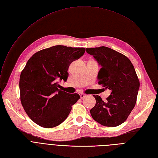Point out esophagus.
<instances>
[{
  "label": "esophagus",
  "instance_id": "esophagus-1",
  "mask_svg": "<svg viewBox=\"0 0 158 158\" xmlns=\"http://www.w3.org/2000/svg\"><path fill=\"white\" fill-rule=\"evenodd\" d=\"M87 95L86 94H84V93H81V94H80V98L81 99H84V98Z\"/></svg>",
  "mask_w": 158,
  "mask_h": 158
}]
</instances>
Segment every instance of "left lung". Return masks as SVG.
<instances>
[{
    "label": "left lung",
    "mask_w": 158,
    "mask_h": 158,
    "mask_svg": "<svg viewBox=\"0 0 158 158\" xmlns=\"http://www.w3.org/2000/svg\"><path fill=\"white\" fill-rule=\"evenodd\" d=\"M101 66L98 84L109 89L111 93L103 102L98 95H93L94 107L90 110L96 122L106 127L123 123L136 105L139 82L130 60L109 48L102 46L86 48Z\"/></svg>",
    "instance_id": "left-lung-1"
}]
</instances>
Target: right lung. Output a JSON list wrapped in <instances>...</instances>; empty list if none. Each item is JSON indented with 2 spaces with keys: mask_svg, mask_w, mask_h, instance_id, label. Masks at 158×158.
<instances>
[{
  "mask_svg": "<svg viewBox=\"0 0 158 158\" xmlns=\"http://www.w3.org/2000/svg\"><path fill=\"white\" fill-rule=\"evenodd\" d=\"M84 52V48L55 46L39 51L29 59L20 74V100L35 123L52 128L69 116L80 95L61 91L58 80L67 81L70 64Z\"/></svg>",
  "mask_w": 158,
  "mask_h": 158,
  "instance_id": "1",
  "label": "right lung"
}]
</instances>
